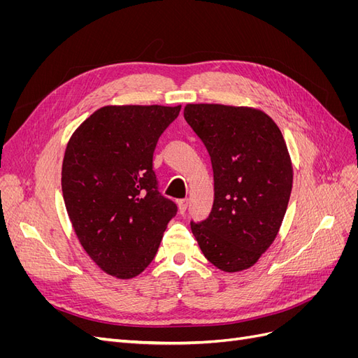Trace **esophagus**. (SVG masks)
Returning <instances> with one entry per match:
<instances>
[{
  "label": "esophagus",
  "instance_id": "esophagus-1",
  "mask_svg": "<svg viewBox=\"0 0 358 358\" xmlns=\"http://www.w3.org/2000/svg\"><path fill=\"white\" fill-rule=\"evenodd\" d=\"M178 208H179V212L180 213H185L187 208H188V199H182L178 201Z\"/></svg>",
  "mask_w": 358,
  "mask_h": 358
}]
</instances>
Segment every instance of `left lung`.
I'll return each instance as SVG.
<instances>
[{"label": "left lung", "instance_id": "obj_1", "mask_svg": "<svg viewBox=\"0 0 358 358\" xmlns=\"http://www.w3.org/2000/svg\"><path fill=\"white\" fill-rule=\"evenodd\" d=\"M187 122L210 155L215 199L208 220L191 222L203 255L222 272L252 267L273 243L292 188L279 127L254 107L187 104Z\"/></svg>", "mask_w": 358, "mask_h": 358}]
</instances>
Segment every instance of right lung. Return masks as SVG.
<instances>
[{
	"mask_svg": "<svg viewBox=\"0 0 358 358\" xmlns=\"http://www.w3.org/2000/svg\"><path fill=\"white\" fill-rule=\"evenodd\" d=\"M180 106H104L71 134L61 185L76 236L103 272L140 275L176 215L158 192L152 157Z\"/></svg>",
	"mask_w": 358,
	"mask_h": 358,
	"instance_id": "obj_1",
	"label": "right lung"
}]
</instances>
